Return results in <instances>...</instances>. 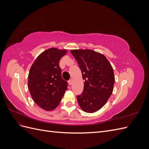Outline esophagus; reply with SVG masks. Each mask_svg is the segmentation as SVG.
<instances>
[{
	"label": "esophagus",
	"mask_w": 149,
	"mask_h": 149,
	"mask_svg": "<svg viewBox=\"0 0 149 149\" xmlns=\"http://www.w3.org/2000/svg\"><path fill=\"white\" fill-rule=\"evenodd\" d=\"M72 83H73V80H72V79H70V80L68 81V84H69L70 85H71Z\"/></svg>",
	"instance_id": "1"
}]
</instances>
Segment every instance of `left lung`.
<instances>
[{
  "mask_svg": "<svg viewBox=\"0 0 149 149\" xmlns=\"http://www.w3.org/2000/svg\"><path fill=\"white\" fill-rule=\"evenodd\" d=\"M84 80L82 94L77 96L79 105L86 112L100 110L109 100L115 82L113 68L102 54L91 49H73Z\"/></svg>",
  "mask_w": 149,
  "mask_h": 149,
  "instance_id": "1",
  "label": "left lung"
}]
</instances>
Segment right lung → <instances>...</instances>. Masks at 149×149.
I'll list each match as a JSON object with an SVG mask.
<instances>
[{
  "mask_svg": "<svg viewBox=\"0 0 149 149\" xmlns=\"http://www.w3.org/2000/svg\"><path fill=\"white\" fill-rule=\"evenodd\" d=\"M66 49L49 48L36 58L28 77L31 96L43 109L52 111L59 104L68 89V82L62 78L59 63Z\"/></svg>",
  "mask_w": 149,
  "mask_h": 149,
  "instance_id": "right-lung-1",
  "label": "right lung"
}]
</instances>
